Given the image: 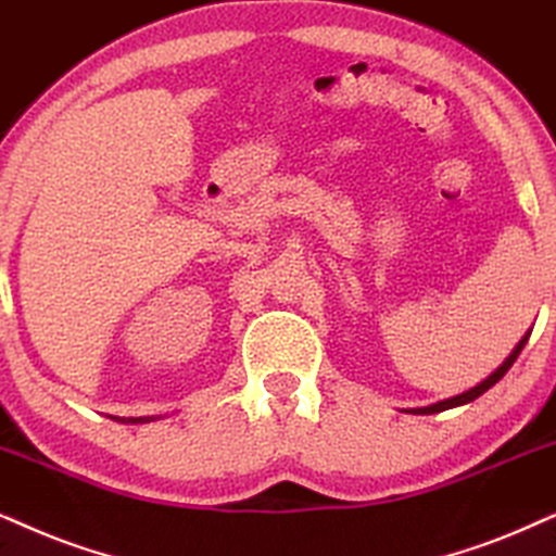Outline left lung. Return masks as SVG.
Returning <instances> with one entry per match:
<instances>
[{
	"mask_svg": "<svg viewBox=\"0 0 556 556\" xmlns=\"http://www.w3.org/2000/svg\"><path fill=\"white\" fill-rule=\"evenodd\" d=\"M529 336H531V330H529V333L523 336L521 341H518V346L513 349V354L508 356V359H505V362L501 364V367H497V369L493 371V375H490L488 379H484V382L477 384V388L467 390V392H462V395H456V397L441 400V403H435V405H428V407H413V410H407V413H416V416H431V413H441V410H448V407H456V405H467V403H472V400L480 397L482 392H488L490 388H493L495 382H501L505 371H508V369L513 367V362L518 359V354H521V349L526 346V341H529Z\"/></svg>",
	"mask_w": 556,
	"mask_h": 556,
	"instance_id": "left-lung-1",
	"label": "left lung"
}]
</instances>
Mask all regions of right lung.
<instances>
[{
    "mask_svg": "<svg viewBox=\"0 0 556 556\" xmlns=\"http://www.w3.org/2000/svg\"><path fill=\"white\" fill-rule=\"evenodd\" d=\"M138 420H140V418H138ZM132 424H136V420H132Z\"/></svg>",
    "mask_w": 556,
    "mask_h": 556,
    "instance_id": "1",
    "label": "right lung"
}]
</instances>
